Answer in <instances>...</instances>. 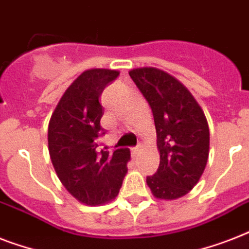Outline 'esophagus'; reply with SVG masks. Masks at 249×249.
<instances>
[{"label": "esophagus", "mask_w": 249, "mask_h": 249, "mask_svg": "<svg viewBox=\"0 0 249 249\" xmlns=\"http://www.w3.org/2000/svg\"><path fill=\"white\" fill-rule=\"evenodd\" d=\"M141 150H142V147H141V146H137V147L132 148V155L134 156V158H137V156L140 155Z\"/></svg>", "instance_id": "obj_1"}]
</instances>
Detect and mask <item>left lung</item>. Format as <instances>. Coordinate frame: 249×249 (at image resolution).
<instances>
[{"mask_svg": "<svg viewBox=\"0 0 249 249\" xmlns=\"http://www.w3.org/2000/svg\"><path fill=\"white\" fill-rule=\"evenodd\" d=\"M129 75L151 107L160 164L147 185L158 199L183 196L200 179L209 155V128L203 109L177 79L154 67Z\"/></svg>", "mask_w": 249, "mask_h": 249, "instance_id": "left-lung-1", "label": "left lung"}]
</instances>
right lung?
Masks as SVG:
<instances>
[{
  "mask_svg": "<svg viewBox=\"0 0 249 249\" xmlns=\"http://www.w3.org/2000/svg\"><path fill=\"white\" fill-rule=\"evenodd\" d=\"M115 70L93 68L70 85L49 123V152L58 177L72 196L86 205H99L117 196L128 172L129 148L112 154L101 150L98 138L103 107L101 94L117 79Z\"/></svg>",
  "mask_w": 249,
  "mask_h": 249,
  "instance_id": "right-lung-1",
  "label": "right lung"
}]
</instances>
